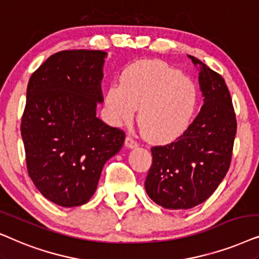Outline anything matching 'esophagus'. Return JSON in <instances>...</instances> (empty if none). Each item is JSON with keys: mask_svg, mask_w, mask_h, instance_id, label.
I'll return each instance as SVG.
<instances>
[{"mask_svg": "<svg viewBox=\"0 0 259 259\" xmlns=\"http://www.w3.org/2000/svg\"><path fill=\"white\" fill-rule=\"evenodd\" d=\"M124 144H125L126 148H129V149H134V148L137 147V142L135 140L133 139L132 136H126L125 137V141H124Z\"/></svg>", "mask_w": 259, "mask_h": 259, "instance_id": "1", "label": "esophagus"}]
</instances>
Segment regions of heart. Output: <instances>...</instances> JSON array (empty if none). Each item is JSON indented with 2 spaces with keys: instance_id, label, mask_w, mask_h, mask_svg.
<instances>
[{
  "instance_id": "1",
  "label": "heart",
  "mask_w": 259,
  "mask_h": 259,
  "mask_svg": "<svg viewBox=\"0 0 259 259\" xmlns=\"http://www.w3.org/2000/svg\"><path fill=\"white\" fill-rule=\"evenodd\" d=\"M198 88L191 78L157 60L126 67L120 85L111 84L105 95L110 122H132L139 110L143 135L151 143H170L184 135L198 108Z\"/></svg>"
}]
</instances>
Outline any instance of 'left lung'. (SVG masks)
Wrapping results in <instances>:
<instances>
[{
	"label": "left lung",
	"instance_id": "8db88e82",
	"mask_svg": "<svg viewBox=\"0 0 259 259\" xmlns=\"http://www.w3.org/2000/svg\"><path fill=\"white\" fill-rule=\"evenodd\" d=\"M199 70L202 106L184 135L151 148L153 164L144 187L155 204L188 209L207 200L229 170L237 120L226 82L207 65L188 55Z\"/></svg>",
	"mask_w": 259,
	"mask_h": 259
}]
</instances>
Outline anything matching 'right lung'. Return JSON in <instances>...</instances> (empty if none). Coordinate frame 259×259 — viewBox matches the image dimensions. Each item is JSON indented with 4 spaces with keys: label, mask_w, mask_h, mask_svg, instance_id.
<instances>
[{
    "label": "right lung",
    "mask_w": 259,
    "mask_h": 259,
    "mask_svg": "<svg viewBox=\"0 0 259 259\" xmlns=\"http://www.w3.org/2000/svg\"><path fill=\"white\" fill-rule=\"evenodd\" d=\"M108 53L73 50L51 55L32 74L21 122L27 169L45 198L84 205L95 194L105 162L125 135L96 116Z\"/></svg>",
    "instance_id": "obj_1"
}]
</instances>
